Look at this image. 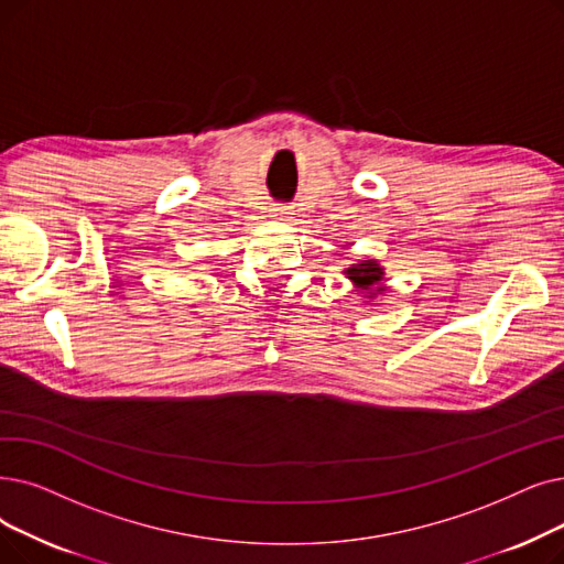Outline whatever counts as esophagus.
<instances>
[{
    "instance_id": "34e87169",
    "label": "esophagus",
    "mask_w": 564,
    "mask_h": 564,
    "mask_svg": "<svg viewBox=\"0 0 564 564\" xmlns=\"http://www.w3.org/2000/svg\"><path fill=\"white\" fill-rule=\"evenodd\" d=\"M290 214H292V212H288V209H283V207L272 209V218H274V221H290Z\"/></svg>"
}]
</instances>
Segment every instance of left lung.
I'll list each match as a JSON object with an SVG mask.
<instances>
[{"label": "left lung", "mask_w": 564, "mask_h": 564, "mask_svg": "<svg viewBox=\"0 0 564 564\" xmlns=\"http://www.w3.org/2000/svg\"><path fill=\"white\" fill-rule=\"evenodd\" d=\"M343 276H346L352 288H355V295H361L364 300H378L387 292L384 285V267L373 260V258H364L350 267L343 269Z\"/></svg>", "instance_id": "left-lung-1"}]
</instances>
